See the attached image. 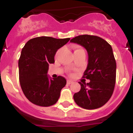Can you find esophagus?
<instances>
[{"label":"esophagus","mask_w":133,"mask_h":133,"mask_svg":"<svg viewBox=\"0 0 133 133\" xmlns=\"http://www.w3.org/2000/svg\"><path fill=\"white\" fill-rule=\"evenodd\" d=\"M73 83V81H71V80H67V84H72Z\"/></svg>","instance_id":"esophagus-1"}]
</instances>
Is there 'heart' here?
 Instances as JSON below:
<instances>
[{"instance_id": "1", "label": "heart", "mask_w": 133, "mask_h": 133, "mask_svg": "<svg viewBox=\"0 0 133 133\" xmlns=\"http://www.w3.org/2000/svg\"><path fill=\"white\" fill-rule=\"evenodd\" d=\"M79 49H80V48H78V47H77V48H76V49H75V50H79ZM61 49H59V50H58V51L56 52V56H57L58 55H59V53H60V52H61Z\"/></svg>"}]
</instances>
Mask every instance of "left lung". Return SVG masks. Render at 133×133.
<instances>
[{
    "mask_svg": "<svg viewBox=\"0 0 133 133\" xmlns=\"http://www.w3.org/2000/svg\"><path fill=\"white\" fill-rule=\"evenodd\" d=\"M70 43L83 46L89 55L83 77L90 82H79L81 90L73 96L75 103L89 110L101 107L112 96L116 83L117 64L112 47L105 40L93 35H79Z\"/></svg>",
    "mask_w": 133,
    "mask_h": 133,
    "instance_id": "8db88e82",
    "label": "left lung"
}]
</instances>
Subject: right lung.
Instances as JSON below:
<instances>
[{"mask_svg": "<svg viewBox=\"0 0 133 133\" xmlns=\"http://www.w3.org/2000/svg\"><path fill=\"white\" fill-rule=\"evenodd\" d=\"M69 40L40 36L29 40L22 49L18 60L20 84L32 103L49 107L58 101L66 81L61 76L52 79L47 72L49 64L55 63L56 51Z\"/></svg>", "mask_w": 133, "mask_h": 133, "instance_id": "obj_1", "label": "right lung"}]
</instances>
